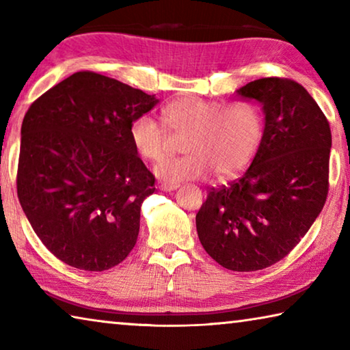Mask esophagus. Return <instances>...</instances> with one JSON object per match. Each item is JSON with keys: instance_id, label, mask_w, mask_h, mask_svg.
<instances>
[{"instance_id": "34e87169", "label": "esophagus", "mask_w": 350, "mask_h": 350, "mask_svg": "<svg viewBox=\"0 0 350 350\" xmlns=\"http://www.w3.org/2000/svg\"><path fill=\"white\" fill-rule=\"evenodd\" d=\"M179 187L177 183H159V189H162V191H174V189Z\"/></svg>"}]
</instances>
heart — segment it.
Masks as SVG:
<instances>
[{
    "label": "heart",
    "mask_w": 350,
    "mask_h": 350,
    "mask_svg": "<svg viewBox=\"0 0 350 350\" xmlns=\"http://www.w3.org/2000/svg\"><path fill=\"white\" fill-rule=\"evenodd\" d=\"M162 122L171 135H185L177 159H163L156 174L168 183L204 179L211 171L225 179L247 167L264 135V117L256 103L206 100L185 96L162 109ZM150 116L134 118L129 142L139 157L148 162L161 159L168 145V134Z\"/></svg>",
    "instance_id": "b5f03b06"
}]
</instances>
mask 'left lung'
Listing matches in <instances>:
<instances>
[{
    "mask_svg": "<svg viewBox=\"0 0 350 350\" xmlns=\"http://www.w3.org/2000/svg\"><path fill=\"white\" fill-rule=\"evenodd\" d=\"M238 94L262 103V142L244 176L208 189L196 228L217 264L254 271L286 258L321 213L332 133L321 108L295 80L267 77Z\"/></svg>",
    "mask_w": 350,
    "mask_h": 350,
    "instance_id": "8db88e82",
    "label": "left lung"
}]
</instances>
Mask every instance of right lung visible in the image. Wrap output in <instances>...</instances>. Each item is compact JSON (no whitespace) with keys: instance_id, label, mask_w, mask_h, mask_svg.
<instances>
[{"instance_id":"1","label":"right lung","mask_w":350,"mask_h":350,"mask_svg":"<svg viewBox=\"0 0 350 350\" xmlns=\"http://www.w3.org/2000/svg\"><path fill=\"white\" fill-rule=\"evenodd\" d=\"M157 102L80 70L29 106L16 193L40 241L70 267L108 270L134 248L156 177L133 150L129 125Z\"/></svg>"}]
</instances>
